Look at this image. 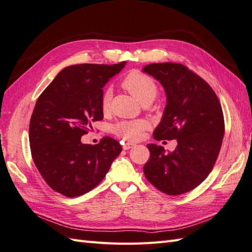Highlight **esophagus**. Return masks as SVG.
<instances>
[{"instance_id":"1","label":"esophagus","mask_w":252,"mask_h":252,"mask_svg":"<svg viewBox=\"0 0 252 252\" xmlns=\"http://www.w3.org/2000/svg\"><path fill=\"white\" fill-rule=\"evenodd\" d=\"M133 147H135V145L132 144V143H126V144H124V146H122V148H124V150H128V149H131V148H133Z\"/></svg>"}]
</instances>
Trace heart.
Segmentation results:
<instances>
[{
  "instance_id": "obj_1",
  "label": "heart",
  "mask_w": 252,
  "mask_h": 252,
  "mask_svg": "<svg viewBox=\"0 0 252 252\" xmlns=\"http://www.w3.org/2000/svg\"><path fill=\"white\" fill-rule=\"evenodd\" d=\"M124 86L128 93L135 96L141 104L152 102L158 94V85L151 76L138 70L131 71L124 81ZM112 100L111 89H105L101 96V109L104 113L109 111ZM149 127V124L144 119L119 121L112 126V132L117 136L127 140H138L143 137L144 132Z\"/></svg>"
}]
</instances>
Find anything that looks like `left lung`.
<instances>
[{"label":"left lung","instance_id":"8db88e82","mask_svg":"<svg viewBox=\"0 0 252 252\" xmlns=\"http://www.w3.org/2000/svg\"><path fill=\"white\" fill-rule=\"evenodd\" d=\"M143 71L162 84L167 98L153 137L178 143L168 153L162 146L147 145L150 158L144 173L158 190L182 195L203 182L216 162L224 134L220 102L209 84L182 63H150Z\"/></svg>","mask_w":252,"mask_h":252}]
</instances>
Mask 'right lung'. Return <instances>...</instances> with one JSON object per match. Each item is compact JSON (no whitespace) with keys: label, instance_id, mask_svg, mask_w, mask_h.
<instances>
[{"label":"right lung","instance_id":"obj_1","mask_svg":"<svg viewBox=\"0 0 252 252\" xmlns=\"http://www.w3.org/2000/svg\"><path fill=\"white\" fill-rule=\"evenodd\" d=\"M126 66L82 63L63 69L38 98L30 122L32 158L44 181L66 197L95 188L122 148L103 137L94 146L82 144L94 121L103 119V87Z\"/></svg>","mask_w":252,"mask_h":252}]
</instances>
